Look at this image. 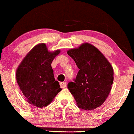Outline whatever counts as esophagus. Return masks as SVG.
I'll return each instance as SVG.
<instances>
[{"label":"esophagus","mask_w":134,"mask_h":134,"mask_svg":"<svg viewBox=\"0 0 134 134\" xmlns=\"http://www.w3.org/2000/svg\"><path fill=\"white\" fill-rule=\"evenodd\" d=\"M60 86L61 88H65L66 87V83L64 82H61L60 83Z\"/></svg>","instance_id":"obj_1"}]
</instances>
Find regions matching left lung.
Returning <instances> with one entry per match:
<instances>
[{
	"mask_svg": "<svg viewBox=\"0 0 134 134\" xmlns=\"http://www.w3.org/2000/svg\"><path fill=\"white\" fill-rule=\"evenodd\" d=\"M67 53L79 69L74 82L68 84L78 107L91 110L101 106L114 81V70L110 63L96 47L86 42L69 49Z\"/></svg>",
	"mask_w": 134,
	"mask_h": 134,
	"instance_id": "1",
	"label": "left lung"
}]
</instances>
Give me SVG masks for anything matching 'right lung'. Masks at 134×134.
<instances>
[{"label": "right lung", "instance_id": "1", "mask_svg": "<svg viewBox=\"0 0 134 134\" xmlns=\"http://www.w3.org/2000/svg\"><path fill=\"white\" fill-rule=\"evenodd\" d=\"M59 49L49 52L44 43L32 48L16 70V82L26 100L34 106L46 107L62 90L55 81L52 61L60 53Z\"/></svg>", "mask_w": 134, "mask_h": 134}]
</instances>
